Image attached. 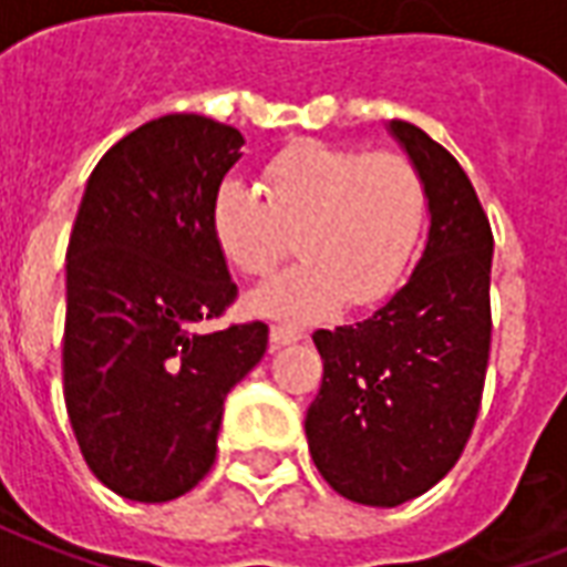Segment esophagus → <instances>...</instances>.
<instances>
[{"mask_svg": "<svg viewBox=\"0 0 567 567\" xmlns=\"http://www.w3.org/2000/svg\"><path fill=\"white\" fill-rule=\"evenodd\" d=\"M300 340H303V331H297V328H288V324H272L270 328L272 349H282V346L300 343Z\"/></svg>", "mask_w": 567, "mask_h": 567, "instance_id": "esophagus-1", "label": "esophagus"}]
</instances>
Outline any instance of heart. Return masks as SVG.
<instances>
[{
	"mask_svg": "<svg viewBox=\"0 0 567 567\" xmlns=\"http://www.w3.org/2000/svg\"><path fill=\"white\" fill-rule=\"evenodd\" d=\"M427 194L413 163L328 142L279 151L255 187L227 178L212 197V236L246 276H267L291 251L303 258L246 297L255 316L312 321L343 300L368 307L404 279L425 230Z\"/></svg>",
	"mask_w": 567,
	"mask_h": 567,
	"instance_id": "obj_1",
	"label": "heart"
}]
</instances>
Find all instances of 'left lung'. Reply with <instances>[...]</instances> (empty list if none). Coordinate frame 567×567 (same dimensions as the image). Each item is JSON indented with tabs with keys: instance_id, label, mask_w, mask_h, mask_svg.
Wrapping results in <instances>:
<instances>
[{
	"instance_id": "8db88e82",
	"label": "left lung",
	"mask_w": 567,
	"mask_h": 567,
	"mask_svg": "<svg viewBox=\"0 0 567 567\" xmlns=\"http://www.w3.org/2000/svg\"><path fill=\"white\" fill-rule=\"evenodd\" d=\"M385 130L425 182V248L373 316L312 333L324 377L307 410L321 476L370 507H398L450 474L480 413L492 340L495 243L471 178L416 124Z\"/></svg>"
}]
</instances>
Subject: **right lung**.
I'll return each mask as SVG.
<instances>
[{
    "instance_id": "obj_1",
    "label": "right lung",
    "mask_w": 567,
    "mask_h": 567,
    "mask_svg": "<svg viewBox=\"0 0 567 567\" xmlns=\"http://www.w3.org/2000/svg\"><path fill=\"white\" fill-rule=\"evenodd\" d=\"M243 133L163 115L105 151L66 251L63 394L81 455L121 498L161 504L209 474L224 398L267 352V324L203 333L236 297L212 197Z\"/></svg>"
}]
</instances>
